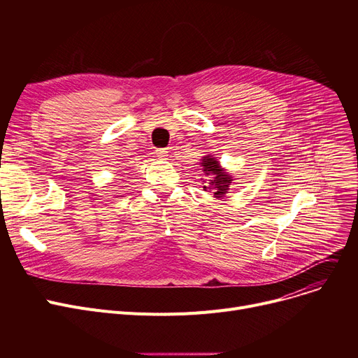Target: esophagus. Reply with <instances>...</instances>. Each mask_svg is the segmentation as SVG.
<instances>
[{"label": "esophagus", "mask_w": 358, "mask_h": 358, "mask_svg": "<svg viewBox=\"0 0 358 358\" xmlns=\"http://www.w3.org/2000/svg\"><path fill=\"white\" fill-rule=\"evenodd\" d=\"M155 155H157L158 158L164 159V158H166V157H168V150H166L165 148H158V149L155 150Z\"/></svg>", "instance_id": "1"}]
</instances>
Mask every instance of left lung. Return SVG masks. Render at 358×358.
Returning a JSON list of instances; mask_svg holds the SVG:
<instances>
[{"instance_id": "obj_1", "label": "left lung", "mask_w": 358, "mask_h": 358, "mask_svg": "<svg viewBox=\"0 0 358 358\" xmlns=\"http://www.w3.org/2000/svg\"><path fill=\"white\" fill-rule=\"evenodd\" d=\"M201 165L206 176H212L209 185L203 187L204 192L212 193L215 197H223L228 193L229 185L232 182L231 176L223 173V169L219 166V162L212 157H204Z\"/></svg>"}]
</instances>
